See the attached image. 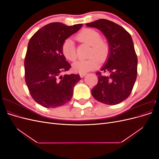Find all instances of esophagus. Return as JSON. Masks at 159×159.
I'll return each mask as SVG.
<instances>
[{"label": "esophagus", "instance_id": "34e87169", "mask_svg": "<svg viewBox=\"0 0 159 159\" xmlns=\"http://www.w3.org/2000/svg\"><path fill=\"white\" fill-rule=\"evenodd\" d=\"M85 75H86V73H80V75L81 78H83V77H84Z\"/></svg>", "mask_w": 159, "mask_h": 159}]
</instances>
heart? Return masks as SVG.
Segmentation results:
<instances>
[{"mask_svg": "<svg viewBox=\"0 0 159 159\" xmlns=\"http://www.w3.org/2000/svg\"><path fill=\"white\" fill-rule=\"evenodd\" d=\"M77 40L91 46L89 57L87 60H80L73 64V69L78 73L93 70L98 67L99 61L104 62L109 54L108 43L101 40L100 34L93 29L85 28L76 36ZM62 53L70 61H74L77 57L76 47L74 41L71 38H67L61 46Z\"/></svg>", "mask_w": 159, "mask_h": 159, "instance_id": "obj_1", "label": "heart"}]
</instances>
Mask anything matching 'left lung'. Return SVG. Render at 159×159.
I'll return each instance as SVG.
<instances>
[{
  "mask_svg": "<svg viewBox=\"0 0 159 159\" xmlns=\"http://www.w3.org/2000/svg\"><path fill=\"white\" fill-rule=\"evenodd\" d=\"M86 26L98 28L109 46L107 61L96 73L98 83L91 89L93 97L107 105H117L131 94L137 75V56L130 34L122 26L106 19H99Z\"/></svg>",
  "mask_w": 159,
  "mask_h": 159,
  "instance_id": "obj_1",
  "label": "left lung"
}]
</instances>
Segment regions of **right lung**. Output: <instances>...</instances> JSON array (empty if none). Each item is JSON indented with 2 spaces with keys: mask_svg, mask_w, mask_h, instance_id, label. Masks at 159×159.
<instances>
[{
  "mask_svg": "<svg viewBox=\"0 0 159 159\" xmlns=\"http://www.w3.org/2000/svg\"><path fill=\"white\" fill-rule=\"evenodd\" d=\"M82 26L52 22L38 30L28 42L25 59V81L34 100L43 107H60L72 98L74 85L81 78L79 74L60 75L71 68L61 46Z\"/></svg>",
  "mask_w": 159,
  "mask_h": 159,
  "instance_id": "right-lung-1",
  "label": "right lung"
}]
</instances>
